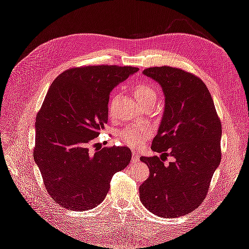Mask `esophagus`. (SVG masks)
Returning <instances> with one entry per match:
<instances>
[{"instance_id": "obj_1", "label": "esophagus", "mask_w": 249, "mask_h": 249, "mask_svg": "<svg viewBox=\"0 0 249 249\" xmlns=\"http://www.w3.org/2000/svg\"><path fill=\"white\" fill-rule=\"evenodd\" d=\"M139 154L138 153H136V152H133L132 153V161L134 162V163H136V162H138L139 161Z\"/></svg>"}]
</instances>
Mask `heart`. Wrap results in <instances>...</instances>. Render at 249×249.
Listing matches in <instances>:
<instances>
[{
    "instance_id": "heart-1",
    "label": "heart",
    "mask_w": 249,
    "mask_h": 249,
    "mask_svg": "<svg viewBox=\"0 0 249 249\" xmlns=\"http://www.w3.org/2000/svg\"><path fill=\"white\" fill-rule=\"evenodd\" d=\"M133 92L138 103L143 107H146L148 105H155L158 100V91L147 83L141 82L137 83L134 86ZM109 114L112 115V105L109 106ZM152 135V129L147 125H139L132 124L125 127L118 134L119 140L125 145L137 148L143 144V142L147 140Z\"/></svg>"
}]
</instances>
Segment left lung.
Wrapping results in <instances>:
<instances>
[{
    "label": "left lung",
    "mask_w": 249,
    "mask_h": 249,
    "mask_svg": "<svg viewBox=\"0 0 249 249\" xmlns=\"http://www.w3.org/2000/svg\"><path fill=\"white\" fill-rule=\"evenodd\" d=\"M143 74L159 83L165 109L152 143L161 156L141 157L149 177L139 187L140 200L153 214L175 218L192 212L205 199L221 161V123L205 83L170 66L149 67ZM170 155L169 164L163 161Z\"/></svg>",
    "instance_id": "obj_1"
}]
</instances>
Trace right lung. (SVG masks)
Listing matches in <instances>:
<instances>
[{
    "instance_id": "1",
    "label": "right lung",
    "mask_w": 249,
    "mask_h": 249,
    "mask_svg": "<svg viewBox=\"0 0 249 249\" xmlns=\"http://www.w3.org/2000/svg\"><path fill=\"white\" fill-rule=\"evenodd\" d=\"M139 69L90 65L63 71L52 83L36 115L34 160L51 197L71 211L91 210L109 191L114 173L129 165V147L91 152L108 123L112 89Z\"/></svg>"
}]
</instances>
